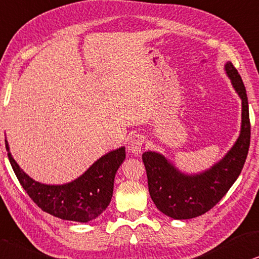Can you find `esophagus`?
<instances>
[{"instance_id":"obj_1","label":"esophagus","mask_w":259,"mask_h":259,"mask_svg":"<svg viewBox=\"0 0 259 259\" xmlns=\"http://www.w3.org/2000/svg\"><path fill=\"white\" fill-rule=\"evenodd\" d=\"M143 143H145V137L139 135V134H134V135L129 137V141H127V150L139 155L141 149H142Z\"/></svg>"}]
</instances>
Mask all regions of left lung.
<instances>
[{
    "label": "left lung",
    "mask_w": 259,
    "mask_h": 259,
    "mask_svg": "<svg viewBox=\"0 0 259 259\" xmlns=\"http://www.w3.org/2000/svg\"><path fill=\"white\" fill-rule=\"evenodd\" d=\"M235 92L241 99V129L237 142L220 161L207 171L186 175L162 154H142L149 195L160 211L176 220L197 218L214 207L240 175L250 147L251 125L246 90L231 62L225 65Z\"/></svg>",
    "instance_id": "obj_1"
}]
</instances>
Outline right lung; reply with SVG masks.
<instances>
[{"instance_id":"obj_1","label":"right lung","mask_w":259,"mask_h":259,"mask_svg":"<svg viewBox=\"0 0 259 259\" xmlns=\"http://www.w3.org/2000/svg\"><path fill=\"white\" fill-rule=\"evenodd\" d=\"M6 149L16 178L32 201L54 217L76 222L92 221L107 208L113 194L114 176L125 159V148L120 147L101 156L75 181L48 185L33 181L22 171L13 159L7 141Z\"/></svg>"}]
</instances>
